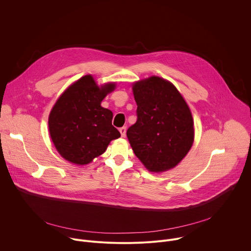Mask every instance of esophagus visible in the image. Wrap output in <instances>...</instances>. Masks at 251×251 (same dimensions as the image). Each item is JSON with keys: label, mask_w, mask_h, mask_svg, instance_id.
I'll use <instances>...</instances> for the list:
<instances>
[{"label": "esophagus", "mask_w": 251, "mask_h": 251, "mask_svg": "<svg viewBox=\"0 0 251 251\" xmlns=\"http://www.w3.org/2000/svg\"><path fill=\"white\" fill-rule=\"evenodd\" d=\"M119 131H120V133H121V136H122V137H125V136H126V127H125V126L121 127V128L119 129Z\"/></svg>", "instance_id": "1"}]
</instances>
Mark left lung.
Segmentation results:
<instances>
[{
    "label": "left lung",
    "instance_id": "left-lung-1",
    "mask_svg": "<svg viewBox=\"0 0 251 251\" xmlns=\"http://www.w3.org/2000/svg\"><path fill=\"white\" fill-rule=\"evenodd\" d=\"M137 121L127 137L137 158L151 172L174 168L190 151L194 121L188 104L169 81L152 76L133 85Z\"/></svg>",
    "mask_w": 251,
    "mask_h": 251
}]
</instances>
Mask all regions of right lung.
I'll use <instances>...</instances> for the list:
<instances>
[{
	"label": "right lung",
	"mask_w": 251,
	"mask_h": 251,
	"mask_svg": "<svg viewBox=\"0 0 251 251\" xmlns=\"http://www.w3.org/2000/svg\"><path fill=\"white\" fill-rule=\"evenodd\" d=\"M114 88V83L98 87L91 75H85L58 98L49 117V128L56 150L65 160L86 165L121 136L112 125L113 113L100 105Z\"/></svg>",
	"instance_id": "obj_1"
}]
</instances>
